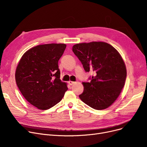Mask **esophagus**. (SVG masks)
I'll return each mask as SVG.
<instances>
[{
  "label": "esophagus",
  "instance_id": "obj_1",
  "mask_svg": "<svg viewBox=\"0 0 147 147\" xmlns=\"http://www.w3.org/2000/svg\"><path fill=\"white\" fill-rule=\"evenodd\" d=\"M68 83H69V85L71 86V85L74 84L75 83V82H72V81H69V82H68Z\"/></svg>",
  "mask_w": 147,
  "mask_h": 147
}]
</instances>
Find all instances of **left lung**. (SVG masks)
<instances>
[{
    "mask_svg": "<svg viewBox=\"0 0 147 147\" xmlns=\"http://www.w3.org/2000/svg\"><path fill=\"white\" fill-rule=\"evenodd\" d=\"M72 51L86 72L95 75L83 82V92L80 98L97 110L108 108L119 96L126 77V69L119 53L110 44L91 42L74 45Z\"/></svg>",
    "mask_w": 147,
    "mask_h": 147,
    "instance_id": "left-lung-1",
    "label": "left lung"
}]
</instances>
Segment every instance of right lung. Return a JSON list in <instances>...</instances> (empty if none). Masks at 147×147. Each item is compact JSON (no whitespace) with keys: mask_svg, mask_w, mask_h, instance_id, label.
I'll return each instance as SVG.
<instances>
[{"mask_svg":"<svg viewBox=\"0 0 147 147\" xmlns=\"http://www.w3.org/2000/svg\"><path fill=\"white\" fill-rule=\"evenodd\" d=\"M66 45L47 44L29 49L18 65L15 78L24 98L37 108L47 110L59 103L68 89L61 81L58 61Z\"/></svg>","mask_w":147,"mask_h":147,"instance_id":"add662e5","label":"right lung"}]
</instances>
